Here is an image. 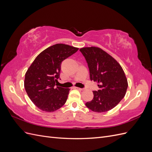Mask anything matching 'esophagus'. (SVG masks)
Segmentation results:
<instances>
[{
    "mask_svg": "<svg viewBox=\"0 0 152 152\" xmlns=\"http://www.w3.org/2000/svg\"><path fill=\"white\" fill-rule=\"evenodd\" d=\"M75 89H78V90H79V91H83V90H84V89L80 88V87H75Z\"/></svg>",
    "mask_w": 152,
    "mask_h": 152,
    "instance_id": "esophagus-1",
    "label": "esophagus"
}]
</instances>
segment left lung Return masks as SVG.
<instances>
[{"label":"left lung","mask_w":152,"mask_h":152,"mask_svg":"<svg viewBox=\"0 0 152 152\" xmlns=\"http://www.w3.org/2000/svg\"><path fill=\"white\" fill-rule=\"evenodd\" d=\"M89 67L91 80L98 82L99 89L94 91V98L86 103L92 111H109L117 106L126 95L127 80L122 68L115 59L99 48L80 49Z\"/></svg>","instance_id":"left-lung-1"}]
</instances>
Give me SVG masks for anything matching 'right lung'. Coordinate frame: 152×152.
<instances>
[{
	"label": "right lung",
	"mask_w": 152,
	"mask_h": 152,
	"mask_svg": "<svg viewBox=\"0 0 152 152\" xmlns=\"http://www.w3.org/2000/svg\"><path fill=\"white\" fill-rule=\"evenodd\" d=\"M78 50L66 44L53 45L40 53L26 72V92L40 110L54 112L66 103L70 89L54 86L59 78L61 62Z\"/></svg>",
	"instance_id": "obj_1"
}]
</instances>
